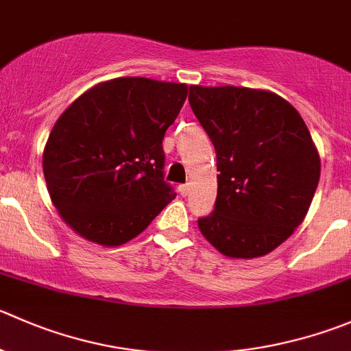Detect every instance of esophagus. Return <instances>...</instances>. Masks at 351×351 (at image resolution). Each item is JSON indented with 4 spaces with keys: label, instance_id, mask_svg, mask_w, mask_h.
<instances>
[{
    "label": "esophagus",
    "instance_id": "1",
    "mask_svg": "<svg viewBox=\"0 0 351 351\" xmlns=\"http://www.w3.org/2000/svg\"><path fill=\"white\" fill-rule=\"evenodd\" d=\"M178 192L182 193L183 197L189 195V193H190V185H189V183H185V185H180V186H178Z\"/></svg>",
    "mask_w": 351,
    "mask_h": 351
}]
</instances>
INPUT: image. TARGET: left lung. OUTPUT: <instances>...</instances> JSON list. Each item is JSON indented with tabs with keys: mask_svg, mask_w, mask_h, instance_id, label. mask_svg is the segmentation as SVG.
<instances>
[{
	"mask_svg": "<svg viewBox=\"0 0 351 351\" xmlns=\"http://www.w3.org/2000/svg\"><path fill=\"white\" fill-rule=\"evenodd\" d=\"M189 101L219 171L200 233L226 257L269 254L300 226L317 189L321 159L307 125L269 90L190 85Z\"/></svg>",
	"mask_w": 351,
	"mask_h": 351,
	"instance_id": "obj_1",
	"label": "left lung"
}]
</instances>
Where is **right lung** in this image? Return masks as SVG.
I'll return each instance as SVG.
<instances>
[{
  "instance_id": "right-lung-1",
  "label": "right lung",
  "mask_w": 351,
  "mask_h": 351,
  "mask_svg": "<svg viewBox=\"0 0 351 351\" xmlns=\"http://www.w3.org/2000/svg\"><path fill=\"white\" fill-rule=\"evenodd\" d=\"M186 93V84L120 77L85 90L58 118L43 171L51 202L75 233L118 247L175 199L162 138Z\"/></svg>"
}]
</instances>
